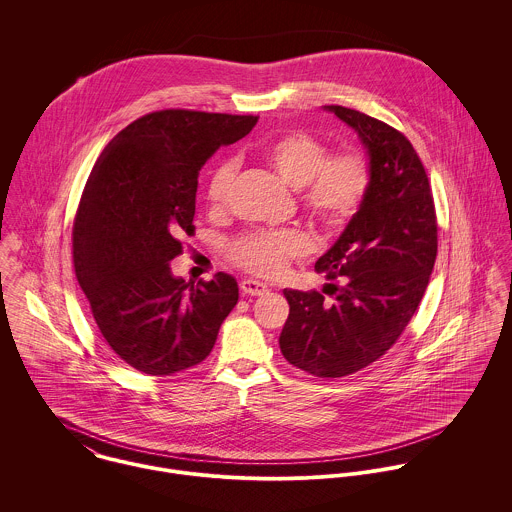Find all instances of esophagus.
<instances>
[{"instance_id": "obj_1", "label": "esophagus", "mask_w": 512, "mask_h": 512, "mask_svg": "<svg viewBox=\"0 0 512 512\" xmlns=\"http://www.w3.org/2000/svg\"><path fill=\"white\" fill-rule=\"evenodd\" d=\"M240 290L244 295H264L268 292V286L258 282V280H252V278H246L240 282Z\"/></svg>"}]
</instances>
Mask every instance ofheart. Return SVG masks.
<instances>
[{
    "label": "heart",
    "instance_id": "obj_1",
    "mask_svg": "<svg viewBox=\"0 0 512 512\" xmlns=\"http://www.w3.org/2000/svg\"><path fill=\"white\" fill-rule=\"evenodd\" d=\"M270 169L292 189H301L307 215L327 230L353 219L370 187V165L359 151L329 155L327 146L307 132H288L260 149ZM236 177V161L222 159L209 175L207 197L222 205ZM311 252V238L301 230L252 232L230 244V258L258 276H278L288 264Z\"/></svg>",
    "mask_w": 512,
    "mask_h": 512
}]
</instances>
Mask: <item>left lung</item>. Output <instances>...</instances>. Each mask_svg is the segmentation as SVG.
Here are the masks:
<instances>
[{
  "mask_svg": "<svg viewBox=\"0 0 512 512\" xmlns=\"http://www.w3.org/2000/svg\"><path fill=\"white\" fill-rule=\"evenodd\" d=\"M366 149L370 187L357 215L315 262L333 303L284 290L290 315L282 355L319 378H341L380 359L416 313L438 254V222L426 169L404 134L345 106H323Z\"/></svg>",
  "mask_w": 512,
  "mask_h": 512,
  "instance_id": "obj_1",
  "label": "left lung"
}]
</instances>
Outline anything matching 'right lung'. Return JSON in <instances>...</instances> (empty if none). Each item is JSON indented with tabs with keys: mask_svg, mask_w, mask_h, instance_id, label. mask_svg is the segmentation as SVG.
Wrapping results in <instances>:
<instances>
[{
	"mask_svg": "<svg viewBox=\"0 0 512 512\" xmlns=\"http://www.w3.org/2000/svg\"><path fill=\"white\" fill-rule=\"evenodd\" d=\"M258 116L151 112L112 138L86 181L73 226L76 280L112 351L151 376L199 365L238 301L219 272L197 286L171 274L193 232L199 171Z\"/></svg>",
	"mask_w": 512,
	"mask_h": 512,
	"instance_id": "add662e5",
	"label": "right lung"
}]
</instances>
